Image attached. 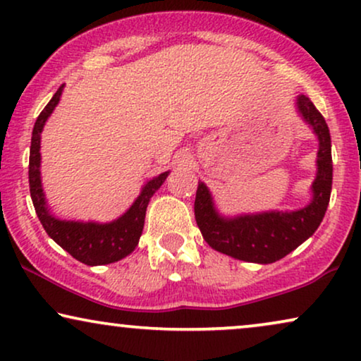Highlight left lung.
<instances>
[{
  "mask_svg": "<svg viewBox=\"0 0 361 361\" xmlns=\"http://www.w3.org/2000/svg\"><path fill=\"white\" fill-rule=\"evenodd\" d=\"M295 107L319 140L317 175L310 188V203L295 211L274 209L223 216L216 209L208 186L200 181L195 200V218L204 241L214 251L239 261L272 264L299 247L320 226L330 201L334 176L329 125L305 95L295 99Z\"/></svg>",
  "mask_w": 361,
  "mask_h": 361,
  "instance_id": "1",
  "label": "left lung"
}]
</instances>
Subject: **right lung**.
I'll return each instance as SVG.
<instances>
[{"label": "right lung", "mask_w": 361, "mask_h": 361, "mask_svg": "<svg viewBox=\"0 0 361 361\" xmlns=\"http://www.w3.org/2000/svg\"><path fill=\"white\" fill-rule=\"evenodd\" d=\"M64 85H61L49 100L44 110L37 117L31 137L30 150V191L35 204L36 214L42 228L51 239L71 254L72 257L87 266H104V264L117 262L133 252L140 241L143 223H145L147 206L150 203L155 191L165 183L170 171L148 180L133 201L130 208L110 223H97V221H67L59 219L47 208V201L41 183V133L42 128L59 104Z\"/></svg>", "instance_id": "right-lung-1"}]
</instances>
